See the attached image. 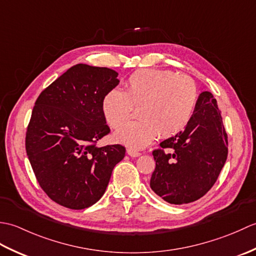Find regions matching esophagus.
Listing matches in <instances>:
<instances>
[{
  "instance_id": "1",
  "label": "esophagus",
  "mask_w": 256,
  "mask_h": 256,
  "mask_svg": "<svg viewBox=\"0 0 256 256\" xmlns=\"http://www.w3.org/2000/svg\"><path fill=\"white\" fill-rule=\"evenodd\" d=\"M128 154L131 156V157H138V156L142 155V153H140V152L134 150V148H128Z\"/></svg>"
}]
</instances>
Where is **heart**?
Returning a JSON list of instances; mask_svg holds the SVG:
<instances>
[{
  "instance_id": "b5f03b06",
  "label": "heart",
  "mask_w": 256,
  "mask_h": 256,
  "mask_svg": "<svg viewBox=\"0 0 256 256\" xmlns=\"http://www.w3.org/2000/svg\"><path fill=\"white\" fill-rule=\"evenodd\" d=\"M198 100V88L188 76L170 70L140 69L130 76L125 91L110 90L103 96L102 112L108 123L118 128L132 118L138 108V121L116 133L118 142L143 148L160 134L170 138L188 124Z\"/></svg>"
}]
</instances>
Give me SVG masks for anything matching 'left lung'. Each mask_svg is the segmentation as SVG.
<instances>
[{
	"label": "left lung",
	"instance_id": "1",
	"mask_svg": "<svg viewBox=\"0 0 256 256\" xmlns=\"http://www.w3.org/2000/svg\"><path fill=\"white\" fill-rule=\"evenodd\" d=\"M153 152L156 162L150 186L172 204H189L209 192L228 157V135L216 100L198 96L188 124Z\"/></svg>",
	"mask_w": 256,
	"mask_h": 256
}]
</instances>
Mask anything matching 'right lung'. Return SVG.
<instances>
[{"instance_id":"right-lung-1","label":"right lung","mask_w":256,"mask_h":256,"mask_svg":"<svg viewBox=\"0 0 256 256\" xmlns=\"http://www.w3.org/2000/svg\"><path fill=\"white\" fill-rule=\"evenodd\" d=\"M118 72L78 64L37 98L26 132V153L48 197L69 209L94 204L112 170L125 156L122 145L98 148L110 132L102 100L116 88Z\"/></svg>"}]
</instances>
